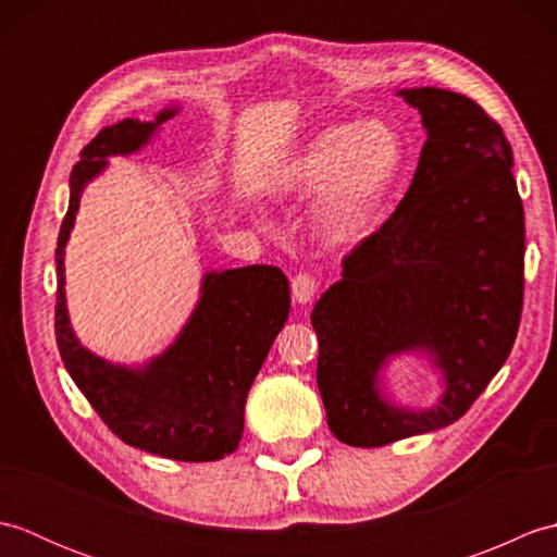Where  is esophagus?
<instances>
[{
  "label": "esophagus",
  "mask_w": 557,
  "mask_h": 557,
  "mask_svg": "<svg viewBox=\"0 0 557 557\" xmlns=\"http://www.w3.org/2000/svg\"><path fill=\"white\" fill-rule=\"evenodd\" d=\"M318 287H321V282H318L311 272H299V275H294L292 280V297L297 304H309L318 294Z\"/></svg>",
  "instance_id": "1"
}]
</instances>
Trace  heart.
I'll return each mask as SVG.
<instances>
[{
	"mask_svg": "<svg viewBox=\"0 0 557 557\" xmlns=\"http://www.w3.org/2000/svg\"><path fill=\"white\" fill-rule=\"evenodd\" d=\"M405 164V140L383 120L330 124L299 148L275 180L280 194L323 188L315 218L330 236L357 230L383 203Z\"/></svg>",
	"mask_w": 557,
	"mask_h": 557,
	"instance_id": "heart-1",
	"label": "heart"
}]
</instances>
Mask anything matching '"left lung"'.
<instances>
[{"label": "left lung", "mask_w": 557, "mask_h": 557, "mask_svg": "<svg viewBox=\"0 0 557 557\" xmlns=\"http://www.w3.org/2000/svg\"><path fill=\"white\" fill-rule=\"evenodd\" d=\"M425 134L405 198L342 260L313 306L318 371L337 441L381 447L465 417L510 357L524 301V208L512 148L486 110L441 88L399 90ZM425 350L446 375L442 405L397 410L376 371Z\"/></svg>", "instance_id": "1"}]
</instances>
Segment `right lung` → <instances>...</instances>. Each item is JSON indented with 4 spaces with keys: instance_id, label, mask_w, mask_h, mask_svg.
I'll return each mask as SVG.
<instances>
[{
    "instance_id": "obj_1",
    "label": "right lung",
    "mask_w": 557,
    "mask_h": 557,
    "mask_svg": "<svg viewBox=\"0 0 557 557\" xmlns=\"http://www.w3.org/2000/svg\"><path fill=\"white\" fill-rule=\"evenodd\" d=\"M174 112L162 110L156 122L122 120L81 150L54 251V335L69 375L120 441L168 459L215 461L239 445L246 395L289 315L285 272L272 265L208 272L182 335L146 369L114 366L83 349L64 299V246L83 186L104 170L110 156L148 144Z\"/></svg>"
}]
</instances>
